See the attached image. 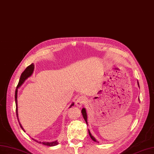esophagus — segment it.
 I'll return each mask as SVG.
<instances>
[{
    "label": "esophagus",
    "mask_w": 154,
    "mask_h": 154,
    "mask_svg": "<svg viewBox=\"0 0 154 154\" xmlns=\"http://www.w3.org/2000/svg\"><path fill=\"white\" fill-rule=\"evenodd\" d=\"M86 102V98L84 96H81L79 97H78L77 99L75 104L78 107H81L83 104H85Z\"/></svg>",
    "instance_id": "1"
}]
</instances>
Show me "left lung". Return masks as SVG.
Segmentation results:
<instances>
[{"mask_svg":"<svg viewBox=\"0 0 154 154\" xmlns=\"http://www.w3.org/2000/svg\"><path fill=\"white\" fill-rule=\"evenodd\" d=\"M137 83H138V85H139V82H137ZM81 112H82V116H83V117H84L85 120V121H86V124L88 125V122H87V114H86V112L85 108H82ZM88 132H89V135H90V136L91 139L92 140H93L94 141L97 142V140H96V139H95V137H94V136L91 135L90 130H88Z\"/></svg>","mask_w":154,"mask_h":154,"instance_id":"8db88e82","label":"left lung"}]
</instances>
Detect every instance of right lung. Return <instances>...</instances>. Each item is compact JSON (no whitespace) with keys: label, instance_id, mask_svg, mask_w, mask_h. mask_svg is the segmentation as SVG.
Instances as JSON below:
<instances>
[{"label":"right lung","instance_id":"1","mask_svg":"<svg viewBox=\"0 0 154 154\" xmlns=\"http://www.w3.org/2000/svg\"><path fill=\"white\" fill-rule=\"evenodd\" d=\"M34 64L32 63V64H30L29 66H28L25 69L24 71L22 73L21 75H20V79H19V83H18V85H17V88L15 90V104H16V114H17V119H18V121L19 122V117H18V107H17V91H18V88H19L23 84L24 82L27 79L30 77L31 75H32L33 72V70H34ZM74 105V103H73L71 106H69L72 107V106H73ZM19 125H20V126L21 127V128L23 130V131H24V128H23V126H22V125H20V122H19ZM34 140V139H33ZM35 140L36 142L38 143H41V144H44V145H46V146H56L57 145V144H59V143L57 142V140H55V141H53V142H41V141H37V140Z\"/></svg>","mask_w":154,"mask_h":154}]
</instances>
